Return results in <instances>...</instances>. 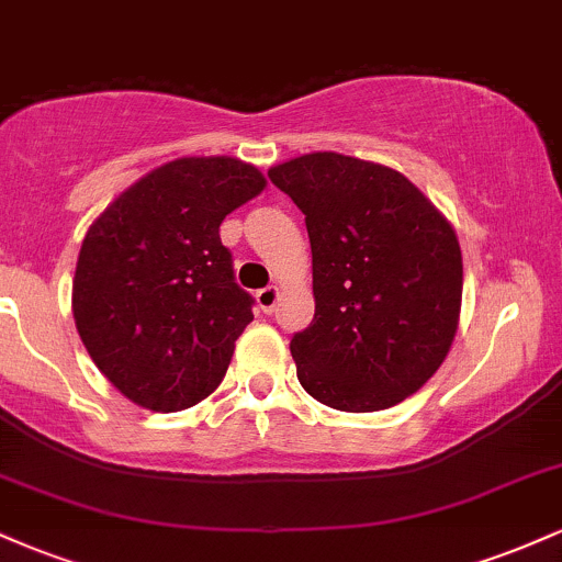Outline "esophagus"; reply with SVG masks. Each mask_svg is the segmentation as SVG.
Here are the masks:
<instances>
[{
	"mask_svg": "<svg viewBox=\"0 0 562 562\" xmlns=\"http://www.w3.org/2000/svg\"><path fill=\"white\" fill-rule=\"evenodd\" d=\"M277 301H280V290H277L274 285L256 290V303H259V308H261L263 314H272L274 306H277Z\"/></svg>",
	"mask_w": 562,
	"mask_h": 562,
	"instance_id": "34e87169",
	"label": "esophagus"
}]
</instances>
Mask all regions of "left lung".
<instances>
[{
  "instance_id": "1",
  "label": "left lung",
  "mask_w": 562,
  "mask_h": 562,
  "mask_svg": "<svg viewBox=\"0 0 562 562\" xmlns=\"http://www.w3.org/2000/svg\"><path fill=\"white\" fill-rule=\"evenodd\" d=\"M306 216L314 319L290 340L303 391L340 412H380L447 359L462 306V250L404 173L340 153L272 166Z\"/></svg>"
}]
</instances>
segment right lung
<instances>
[{"label": "right lung", "instance_id": "add662e5", "mask_svg": "<svg viewBox=\"0 0 562 562\" xmlns=\"http://www.w3.org/2000/svg\"><path fill=\"white\" fill-rule=\"evenodd\" d=\"M263 187V173L237 158H177L89 227L74 277L76 330L134 404L179 412L222 383L254 299L235 282L218 227Z\"/></svg>", "mask_w": 562, "mask_h": 562}]
</instances>
